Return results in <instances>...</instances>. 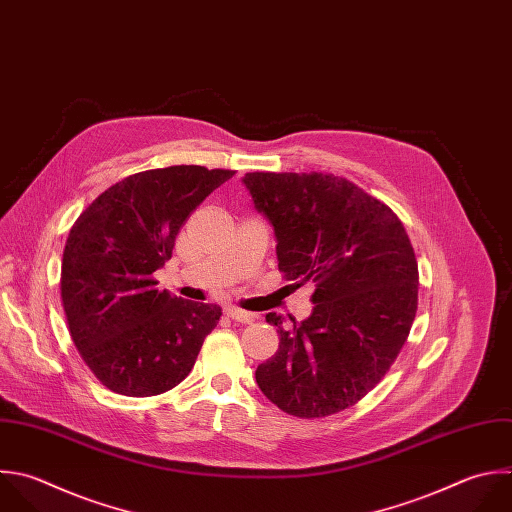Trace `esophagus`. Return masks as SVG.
Wrapping results in <instances>:
<instances>
[{
  "mask_svg": "<svg viewBox=\"0 0 512 512\" xmlns=\"http://www.w3.org/2000/svg\"><path fill=\"white\" fill-rule=\"evenodd\" d=\"M224 314H226L228 318L236 320V322H242V324H250V322H254V318H256L252 312H246V310L236 308V306H226V308H224Z\"/></svg>",
  "mask_w": 512,
  "mask_h": 512,
  "instance_id": "obj_1",
  "label": "esophagus"
}]
</instances>
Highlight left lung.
<instances>
[{
  "instance_id": "1",
  "label": "left lung",
  "mask_w": 512,
  "mask_h": 512,
  "mask_svg": "<svg viewBox=\"0 0 512 512\" xmlns=\"http://www.w3.org/2000/svg\"><path fill=\"white\" fill-rule=\"evenodd\" d=\"M254 208L272 224L286 280L314 282L312 314L284 328L256 368L264 396L300 418L336 414L364 398L404 346L418 306V264L398 216L346 178L250 172Z\"/></svg>"
}]
</instances>
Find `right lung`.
I'll return each mask as SVG.
<instances>
[{"label": "right lung", "mask_w": 512, "mask_h": 512, "mask_svg": "<svg viewBox=\"0 0 512 512\" xmlns=\"http://www.w3.org/2000/svg\"><path fill=\"white\" fill-rule=\"evenodd\" d=\"M234 170L170 166L140 172L100 194L70 230L62 302L72 340L94 376L124 396L180 384L222 308L158 290L186 218Z\"/></svg>", "instance_id": "add662e5"}]
</instances>
